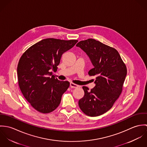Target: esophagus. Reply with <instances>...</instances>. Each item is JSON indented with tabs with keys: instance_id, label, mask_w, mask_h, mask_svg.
Here are the masks:
<instances>
[{
	"instance_id": "esophagus-1",
	"label": "esophagus",
	"mask_w": 147,
	"mask_h": 147,
	"mask_svg": "<svg viewBox=\"0 0 147 147\" xmlns=\"http://www.w3.org/2000/svg\"><path fill=\"white\" fill-rule=\"evenodd\" d=\"M70 87L72 88H76L78 87H79V85H78L77 84H74L73 83H70Z\"/></svg>"
}]
</instances>
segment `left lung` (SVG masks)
<instances>
[{"label":"left lung","mask_w":147,"mask_h":147,"mask_svg":"<svg viewBox=\"0 0 147 147\" xmlns=\"http://www.w3.org/2000/svg\"><path fill=\"white\" fill-rule=\"evenodd\" d=\"M76 46L89 56L94 67L88 72L96 77V86L90 90L83 86L84 97L79 106L86 115L97 117L109 110L122 92L127 67L118 51L94 39L81 41Z\"/></svg>","instance_id":"1"}]
</instances>
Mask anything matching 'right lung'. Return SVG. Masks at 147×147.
<instances>
[{
  "label": "right lung",
  "instance_id": "1",
  "mask_svg": "<svg viewBox=\"0 0 147 147\" xmlns=\"http://www.w3.org/2000/svg\"><path fill=\"white\" fill-rule=\"evenodd\" d=\"M76 40L46 38L28 48L18 65V83L25 99L37 111L47 114L55 110L69 86L67 81L55 78L63 53L73 47Z\"/></svg>",
  "mask_w": 147,
  "mask_h": 147
}]
</instances>
